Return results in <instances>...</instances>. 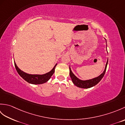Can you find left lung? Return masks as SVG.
<instances>
[{"instance_id":"8db88e82","label":"left lung","mask_w":125,"mask_h":125,"mask_svg":"<svg viewBox=\"0 0 125 125\" xmlns=\"http://www.w3.org/2000/svg\"><path fill=\"white\" fill-rule=\"evenodd\" d=\"M106 48H107V45H106ZM107 63H108V60L105 65V70L100 75L97 77L95 78H94L91 79H89V80H86V81L81 80V79H79V78L77 77L73 73L72 71H71L70 69V67H69V69H70L69 73H70V76L71 78V80H72L73 83L75 84L76 86H77L78 87H81V88L88 89V88H90V87H91L94 86V85H97L98 83H99V82L101 81V79L103 78V77L105 73L106 70Z\"/></svg>"}]
</instances>
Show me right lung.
<instances>
[{
  "instance_id": "1",
  "label": "right lung",
  "mask_w": 125,
  "mask_h": 125,
  "mask_svg": "<svg viewBox=\"0 0 125 125\" xmlns=\"http://www.w3.org/2000/svg\"><path fill=\"white\" fill-rule=\"evenodd\" d=\"M14 65L16 70H17L19 75L26 82H27L29 83L33 84H41L48 81L50 77L54 74L55 72V69L56 66L57 65V64H55L54 67L52 68V69L51 71L45 74H43V75H31V74L23 72L22 70H21L18 67L15 62Z\"/></svg>"
}]
</instances>
